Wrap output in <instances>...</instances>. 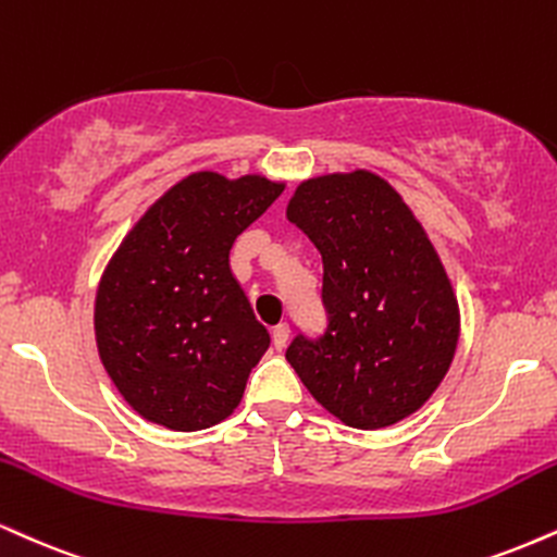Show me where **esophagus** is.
<instances>
[{
    "mask_svg": "<svg viewBox=\"0 0 557 557\" xmlns=\"http://www.w3.org/2000/svg\"><path fill=\"white\" fill-rule=\"evenodd\" d=\"M287 337H290V326L285 324H277L272 330V345H274V350H285V345H287Z\"/></svg>",
    "mask_w": 557,
    "mask_h": 557,
    "instance_id": "1",
    "label": "esophagus"
}]
</instances>
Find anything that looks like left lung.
<instances>
[{"mask_svg":"<svg viewBox=\"0 0 557 557\" xmlns=\"http://www.w3.org/2000/svg\"><path fill=\"white\" fill-rule=\"evenodd\" d=\"M287 220L324 264L326 326L287 345L313 399L345 425L399 423L444 381L459 339V306L410 207L376 173L304 181Z\"/></svg>","mask_w":557,"mask_h":557,"instance_id":"obj_1","label":"left lung"}]
</instances>
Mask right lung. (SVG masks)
Instances as JSON below:
<instances>
[{
	"label": "right lung",
	"instance_id": "obj_1",
	"mask_svg": "<svg viewBox=\"0 0 557 557\" xmlns=\"http://www.w3.org/2000/svg\"><path fill=\"white\" fill-rule=\"evenodd\" d=\"M283 184L191 173L165 191L113 253L98 285V352L150 423L202 431L238 407L270 347L231 272V249Z\"/></svg>",
	"mask_w": 557,
	"mask_h": 557
}]
</instances>
